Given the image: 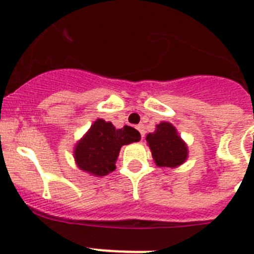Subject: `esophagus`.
<instances>
[{
    "label": "esophagus",
    "instance_id": "34e87169",
    "mask_svg": "<svg viewBox=\"0 0 254 254\" xmlns=\"http://www.w3.org/2000/svg\"><path fill=\"white\" fill-rule=\"evenodd\" d=\"M137 129L138 131H140V133H141V137H145V127H143V125H138L137 126Z\"/></svg>",
    "mask_w": 254,
    "mask_h": 254
}]
</instances>
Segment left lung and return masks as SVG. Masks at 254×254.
I'll list each match as a JSON object with an SVG mask.
<instances>
[{
    "instance_id": "left-lung-1",
    "label": "left lung",
    "mask_w": 254,
    "mask_h": 254,
    "mask_svg": "<svg viewBox=\"0 0 254 254\" xmlns=\"http://www.w3.org/2000/svg\"><path fill=\"white\" fill-rule=\"evenodd\" d=\"M155 164L160 168H177L188 158V146L172 123L160 122L146 136Z\"/></svg>"
}]
</instances>
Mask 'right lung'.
<instances>
[{
  "mask_svg": "<svg viewBox=\"0 0 254 254\" xmlns=\"http://www.w3.org/2000/svg\"><path fill=\"white\" fill-rule=\"evenodd\" d=\"M141 134L129 126L117 129L111 122L98 118L73 149L78 169L91 176L104 177L116 169L121 147L140 141Z\"/></svg>",
  "mask_w": 254,
  "mask_h": 254,
  "instance_id": "right-lung-1",
  "label": "right lung"
}]
</instances>
